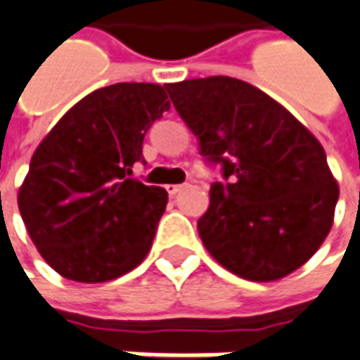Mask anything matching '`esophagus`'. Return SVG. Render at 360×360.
I'll list each match as a JSON object with an SVG mask.
<instances>
[{
  "label": "esophagus",
  "mask_w": 360,
  "mask_h": 360,
  "mask_svg": "<svg viewBox=\"0 0 360 360\" xmlns=\"http://www.w3.org/2000/svg\"><path fill=\"white\" fill-rule=\"evenodd\" d=\"M183 187H185V185H165V191H167L171 197H173V195H177Z\"/></svg>",
  "instance_id": "1"
}]
</instances>
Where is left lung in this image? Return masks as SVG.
I'll use <instances>...</instances> for the list:
<instances>
[{
  "mask_svg": "<svg viewBox=\"0 0 360 360\" xmlns=\"http://www.w3.org/2000/svg\"><path fill=\"white\" fill-rule=\"evenodd\" d=\"M200 155L221 165L197 222L226 270L272 282L307 262L331 231L339 187L321 143L282 104L244 80L209 77L165 84Z\"/></svg>",
  "mask_w": 360,
  "mask_h": 360,
  "instance_id": "8db88e82",
  "label": "left lung"
}]
</instances>
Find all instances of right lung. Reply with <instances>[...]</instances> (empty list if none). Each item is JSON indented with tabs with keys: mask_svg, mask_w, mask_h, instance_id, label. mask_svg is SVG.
Returning <instances> with one entry per match:
<instances>
[{
	"mask_svg": "<svg viewBox=\"0 0 360 360\" xmlns=\"http://www.w3.org/2000/svg\"><path fill=\"white\" fill-rule=\"evenodd\" d=\"M165 88L118 82L68 110L35 149L19 212L45 262L68 280L108 282L148 256L167 191L131 179Z\"/></svg>",
	"mask_w": 360,
	"mask_h": 360,
	"instance_id": "add662e5",
	"label": "right lung"
}]
</instances>
